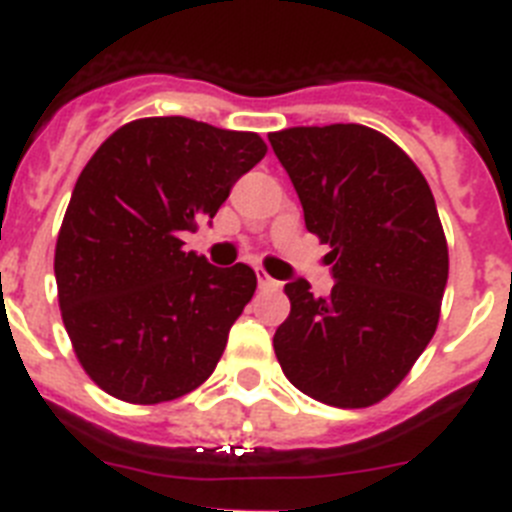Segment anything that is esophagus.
Masks as SVG:
<instances>
[{
	"mask_svg": "<svg viewBox=\"0 0 512 512\" xmlns=\"http://www.w3.org/2000/svg\"><path fill=\"white\" fill-rule=\"evenodd\" d=\"M256 277H259V287L266 289V292H274V289H279L277 279H271L264 269H256Z\"/></svg>",
	"mask_w": 512,
	"mask_h": 512,
	"instance_id": "esophagus-1",
	"label": "esophagus"
}]
</instances>
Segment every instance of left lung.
I'll return each mask as SVG.
<instances>
[{"instance_id": "8db88e82", "label": "left lung", "mask_w": 512, "mask_h": 512, "mask_svg": "<svg viewBox=\"0 0 512 512\" xmlns=\"http://www.w3.org/2000/svg\"><path fill=\"white\" fill-rule=\"evenodd\" d=\"M336 279L315 297L284 284L292 310L274 333L282 372L312 400L369 408L408 377L436 333L449 248L431 187L410 156L366 125L269 135Z\"/></svg>"}]
</instances>
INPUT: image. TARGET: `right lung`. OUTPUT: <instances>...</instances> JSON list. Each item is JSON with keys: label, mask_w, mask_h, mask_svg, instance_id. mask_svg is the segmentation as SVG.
I'll return each mask as SVG.
<instances>
[{"label": "right lung", "mask_w": 512, "mask_h": 512, "mask_svg": "<svg viewBox=\"0 0 512 512\" xmlns=\"http://www.w3.org/2000/svg\"><path fill=\"white\" fill-rule=\"evenodd\" d=\"M256 133L143 117L104 140L76 179L56 243L61 318L107 395L156 405L197 390L256 292L251 266L182 251L259 164Z\"/></svg>", "instance_id": "add662e5"}]
</instances>
